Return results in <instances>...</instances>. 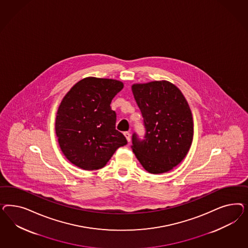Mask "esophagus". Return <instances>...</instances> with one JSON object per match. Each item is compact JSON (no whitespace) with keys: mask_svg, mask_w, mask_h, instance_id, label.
Wrapping results in <instances>:
<instances>
[{"mask_svg":"<svg viewBox=\"0 0 248 248\" xmlns=\"http://www.w3.org/2000/svg\"><path fill=\"white\" fill-rule=\"evenodd\" d=\"M124 135L125 136V138H126V140H127L128 143L131 141V135H130V133H128V132H124Z\"/></svg>","mask_w":248,"mask_h":248,"instance_id":"34e87169","label":"esophagus"}]
</instances>
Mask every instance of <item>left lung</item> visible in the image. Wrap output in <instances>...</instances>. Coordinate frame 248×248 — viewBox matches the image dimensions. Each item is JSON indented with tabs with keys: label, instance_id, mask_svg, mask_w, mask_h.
<instances>
[{
	"label": "left lung",
	"instance_id": "left-lung-1",
	"mask_svg": "<svg viewBox=\"0 0 248 248\" xmlns=\"http://www.w3.org/2000/svg\"><path fill=\"white\" fill-rule=\"evenodd\" d=\"M143 118V139L132 136V149L151 173H166L179 165L193 141V116L184 94L167 81L132 86Z\"/></svg>",
	"mask_w": 248,
	"mask_h": 248
}]
</instances>
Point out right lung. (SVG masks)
<instances>
[{"instance_id":"1","label":"right lung","mask_w":248,"mask_h":248,"mask_svg":"<svg viewBox=\"0 0 248 248\" xmlns=\"http://www.w3.org/2000/svg\"><path fill=\"white\" fill-rule=\"evenodd\" d=\"M123 87L117 80L87 77L62 100L55 132L61 150L72 164L83 170L103 168L127 143L115 129L116 113L110 106Z\"/></svg>"}]
</instances>
